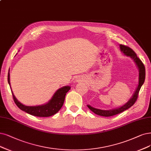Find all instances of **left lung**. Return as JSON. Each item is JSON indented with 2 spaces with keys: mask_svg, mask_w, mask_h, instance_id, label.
<instances>
[{
  "mask_svg": "<svg viewBox=\"0 0 151 151\" xmlns=\"http://www.w3.org/2000/svg\"><path fill=\"white\" fill-rule=\"evenodd\" d=\"M120 49L121 51L126 56H129L131 58L134 60V61H135V63H136L139 71V85L137 86V88L136 89V90L135 93H134L132 97L130 99V100L128 101L127 103H126L124 106H122L114 109H111V110H101V109H99L96 108H94L91 107V106L88 105V108L90 109L91 111H93V113L95 114L99 115V116H102L104 117H109V116H112L116 114H119L122 112H123L125 110L129 109L131 108L132 106L134 105L136 103L137 99L138 97V94L139 91H140V89L143 85V83H144L145 80V76H146V70H145V66L142 62V61L139 59L136 53L133 51L132 49L129 48V47L124 45H120Z\"/></svg>",
  "mask_w": 151,
  "mask_h": 151,
  "instance_id": "left-lung-1",
  "label": "left lung"
}]
</instances>
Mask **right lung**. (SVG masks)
I'll list each match as a JSON object with an SVG mask.
<instances>
[{
  "mask_svg": "<svg viewBox=\"0 0 151 151\" xmlns=\"http://www.w3.org/2000/svg\"><path fill=\"white\" fill-rule=\"evenodd\" d=\"M8 83H10V73H8ZM70 87L68 86H63L60 88L55 92L52 98L45 104L37 106H27L20 103L15 97L14 93L12 91L14 101L16 105L21 110L29 113L31 115L37 117H49L54 115L58 113L59 110L62 107L64 103L66 93L70 90Z\"/></svg>",
  "mask_w": 151,
  "mask_h": 151,
  "instance_id": "obj_1",
  "label": "right lung"
}]
</instances>
